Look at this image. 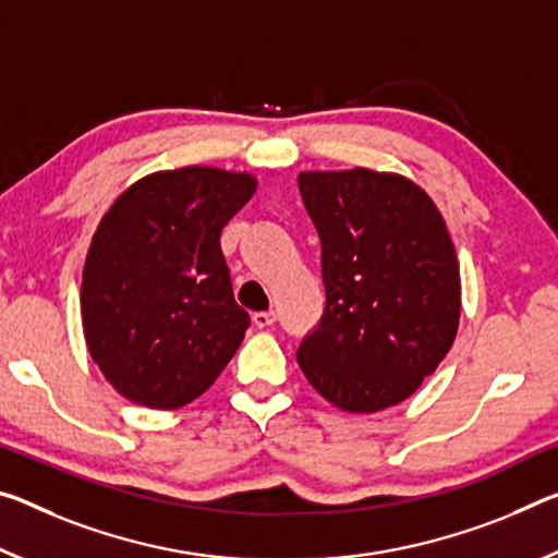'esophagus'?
Returning a JSON list of instances; mask_svg holds the SVG:
<instances>
[{
  "label": "esophagus",
  "mask_w": 558,
  "mask_h": 558,
  "mask_svg": "<svg viewBox=\"0 0 558 558\" xmlns=\"http://www.w3.org/2000/svg\"><path fill=\"white\" fill-rule=\"evenodd\" d=\"M253 323H255V327H270L272 323H276V313H272V311L253 313Z\"/></svg>",
  "instance_id": "1"
}]
</instances>
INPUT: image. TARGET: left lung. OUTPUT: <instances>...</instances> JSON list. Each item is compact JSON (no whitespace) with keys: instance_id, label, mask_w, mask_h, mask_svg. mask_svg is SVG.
<instances>
[{"instance_id":"1","label":"left lung","mask_w":558,"mask_h":558,"mask_svg":"<svg viewBox=\"0 0 558 558\" xmlns=\"http://www.w3.org/2000/svg\"><path fill=\"white\" fill-rule=\"evenodd\" d=\"M325 313L298 365L327 402L369 414L417 392L452 348L462 280L445 218L417 183L369 168L305 171Z\"/></svg>"}]
</instances>
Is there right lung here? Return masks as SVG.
I'll list each match as a JSON object with an SVG mask.
<instances>
[{
	"label": "right lung",
	"instance_id": "right-lung-1",
	"mask_svg": "<svg viewBox=\"0 0 558 558\" xmlns=\"http://www.w3.org/2000/svg\"><path fill=\"white\" fill-rule=\"evenodd\" d=\"M255 175L214 166L156 171L106 210L82 276L88 355L113 390L179 410L208 390L251 317L235 303L220 231Z\"/></svg>",
	"mask_w": 558,
	"mask_h": 558
}]
</instances>
